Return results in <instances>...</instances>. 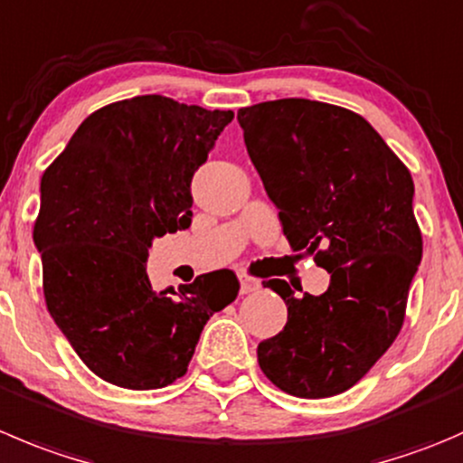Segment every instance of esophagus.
Here are the masks:
<instances>
[{
    "instance_id": "34e87169",
    "label": "esophagus",
    "mask_w": 463,
    "mask_h": 463,
    "mask_svg": "<svg viewBox=\"0 0 463 463\" xmlns=\"http://www.w3.org/2000/svg\"><path fill=\"white\" fill-rule=\"evenodd\" d=\"M255 289H260V280L246 276V273H240V294H250Z\"/></svg>"
}]
</instances>
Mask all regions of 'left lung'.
<instances>
[{"mask_svg": "<svg viewBox=\"0 0 463 463\" xmlns=\"http://www.w3.org/2000/svg\"><path fill=\"white\" fill-rule=\"evenodd\" d=\"M237 122L291 249L330 273L321 296L267 282L287 323L260 341V369L291 396L344 393L405 321L423 255L411 174L364 118L332 103L278 99L240 108Z\"/></svg>", "mask_w": 463, "mask_h": 463, "instance_id": "obj_1", "label": "left lung"}]
</instances>
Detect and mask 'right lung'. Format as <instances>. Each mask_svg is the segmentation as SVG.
<instances>
[{
	"instance_id": "right-lung-1",
	"label": "right lung",
	"mask_w": 463,
	"mask_h": 463,
	"mask_svg": "<svg viewBox=\"0 0 463 463\" xmlns=\"http://www.w3.org/2000/svg\"><path fill=\"white\" fill-rule=\"evenodd\" d=\"M232 110L160 94L92 112L40 183L33 241L47 309L83 364L124 389L185 375L208 318L237 298L231 269L154 291L151 241L192 223V176Z\"/></svg>"
}]
</instances>
